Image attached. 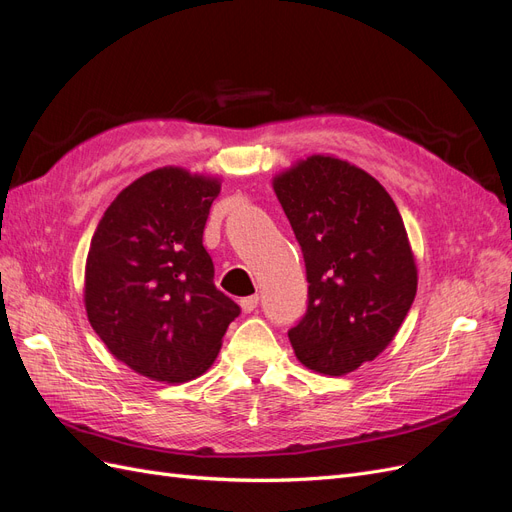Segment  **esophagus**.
<instances>
[{
	"instance_id": "1",
	"label": "esophagus",
	"mask_w": 512,
	"mask_h": 512,
	"mask_svg": "<svg viewBox=\"0 0 512 512\" xmlns=\"http://www.w3.org/2000/svg\"><path fill=\"white\" fill-rule=\"evenodd\" d=\"M258 294H250V297H243L241 301H239V305H241V309H243V312L245 314H252L254 312V309L258 307Z\"/></svg>"
}]
</instances>
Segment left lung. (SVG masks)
Wrapping results in <instances>:
<instances>
[{
    "label": "left lung",
    "mask_w": 512,
    "mask_h": 512,
    "mask_svg": "<svg viewBox=\"0 0 512 512\" xmlns=\"http://www.w3.org/2000/svg\"><path fill=\"white\" fill-rule=\"evenodd\" d=\"M307 273V312L288 331L297 359L327 376L359 369L393 342L416 297L404 220L382 185L331 156L273 179Z\"/></svg>",
    "instance_id": "left-lung-1"
}]
</instances>
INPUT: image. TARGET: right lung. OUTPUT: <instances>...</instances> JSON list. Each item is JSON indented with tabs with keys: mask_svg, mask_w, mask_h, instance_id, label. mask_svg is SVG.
Returning <instances> with one entry per match:
<instances>
[{
	"mask_svg": "<svg viewBox=\"0 0 512 512\" xmlns=\"http://www.w3.org/2000/svg\"><path fill=\"white\" fill-rule=\"evenodd\" d=\"M220 181L164 166L121 190L91 237L85 307L136 374L185 382L211 367L241 307L213 284L203 245Z\"/></svg>",
	"mask_w": 512,
	"mask_h": 512,
	"instance_id": "add662e5",
	"label": "right lung"
}]
</instances>
